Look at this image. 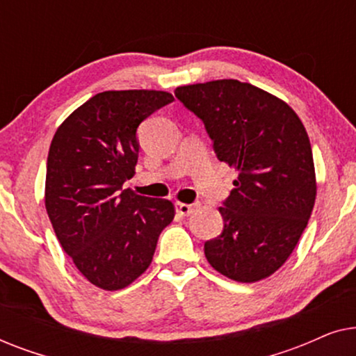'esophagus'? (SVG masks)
<instances>
[{
	"instance_id": "34e87169",
	"label": "esophagus",
	"mask_w": 356,
	"mask_h": 356,
	"mask_svg": "<svg viewBox=\"0 0 356 356\" xmlns=\"http://www.w3.org/2000/svg\"><path fill=\"white\" fill-rule=\"evenodd\" d=\"M175 207H177V212L179 216H189V213H193L194 209H196L194 204H184V202H177L175 204Z\"/></svg>"
}]
</instances>
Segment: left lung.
<instances>
[{
  "instance_id": "1",
  "label": "left lung",
  "mask_w": 356,
  "mask_h": 356,
  "mask_svg": "<svg viewBox=\"0 0 356 356\" xmlns=\"http://www.w3.org/2000/svg\"><path fill=\"white\" fill-rule=\"evenodd\" d=\"M175 97L202 120L217 159L238 172L218 207L223 232L204 245L209 264L243 284L266 279L289 259L313 212L308 133L284 100L248 82L183 86Z\"/></svg>"
}]
</instances>
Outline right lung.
I'll return each mask as SVG.
<instances>
[{
	"label": "right lung",
	"instance_id": "obj_1",
	"mask_svg": "<svg viewBox=\"0 0 356 356\" xmlns=\"http://www.w3.org/2000/svg\"><path fill=\"white\" fill-rule=\"evenodd\" d=\"M172 102L163 90L100 92L53 136L47 213L63 250L99 289L121 290L143 275L175 217L167 199L123 189L138 163L139 124Z\"/></svg>",
	"mask_w": 356,
	"mask_h": 356
}]
</instances>
